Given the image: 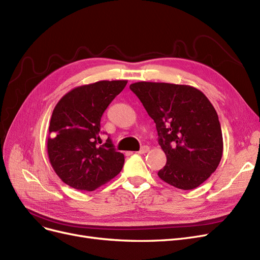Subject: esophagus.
<instances>
[{"label":"esophagus","instance_id":"esophagus-1","mask_svg":"<svg viewBox=\"0 0 260 260\" xmlns=\"http://www.w3.org/2000/svg\"><path fill=\"white\" fill-rule=\"evenodd\" d=\"M150 151V148L148 147V146H143L139 151H138V153L139 154H146V153H148Z\"/></svg>","mask_w":260,"mask_h":260}]
</instances>
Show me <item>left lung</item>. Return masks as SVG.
Masks as SVG:
<instances>
[{"mask_svg": "<svg viewBox=\"0 0 260 260\" xmlns=\"http://www.w3.org/2000/svg\"><path fill=\"white\" fill-rule=\"evenodd\" d=\"M129 89L154 120L167 162L158 171L166 183L193 189L212 175L223 155V135L213 105L191 85L140 81Z\"/></svg>", "mask_w": 260, "mask_h": 260, "instance_id": "8db88e82", "label": "left lung"}]
</instances>
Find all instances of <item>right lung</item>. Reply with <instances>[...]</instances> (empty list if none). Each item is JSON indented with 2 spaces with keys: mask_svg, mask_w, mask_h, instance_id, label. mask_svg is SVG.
Wrapping results in <instances>:
<instances>
[{
  "mask_svg": "<svg viewBox=\"0 0 260 260\" xmlns=\"http://www.w3.org/2000/svg\"><path fill=\"white\" fill-rule=\"evenodd\" d=\"M127 80H102L77 86L53 109L47 139L49 161L59 178L73 188L94 190L122 170L123 153L100 137L101 118Z\"/></svg>",
  "mask_w": 260,
  "mask_h": 260,
  "instance_id": "right-lung-1",
  "label": "right lung"
}]
</instances>
